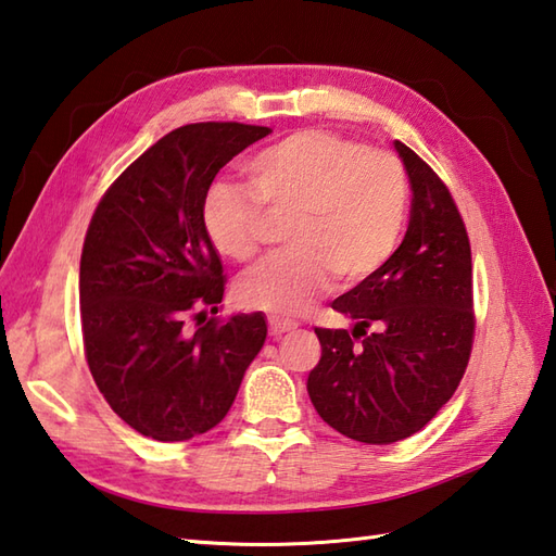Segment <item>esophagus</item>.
Wrapping results in <instances>:
<instances>
[{
	"mask_svg": "<svg viewBox=\"0 0 556 556\" xmlns=\"http://www.w3.org/2000/svg\"><path fill=\"white\" fill-rule=\"evenodd\" d=\"M296 327H299V323L285 320V317H277V315L269 317V334L271 337H281L285 332H291V329H296Z\"/></svg>",
	"mask_w": 556,
	"mask_h": 556,
	"instance_id": "esophagus-1",
	"label": "esophagus"
}]
</instances>
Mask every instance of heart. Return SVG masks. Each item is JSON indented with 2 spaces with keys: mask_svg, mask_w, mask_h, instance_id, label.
<instances>
[{
  "mask_svg": "<svg viewBox=\"0 0 556 556\" xmlns=\"http://www.w3.org/2000/svg\"><path fill=\"white\" fill-rule=\"evenodd\" d=\"M248 193L215 184L203 229L217 253L248 263L260 251L265 212L289 217V251L241 277L239 299L271 315H299L327 291L375 277L396 253L408 212L404 164L387 150L327 131H301L248 160Z\"/></svg>",
  "mask_w": 556,
  "mask_h": 556,
  "instance_id": "heart-1",
  "label": "heart"
}]
</instances>
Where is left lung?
<instances>
[{
  "label": "left lung",
  "mask_w": 556,
  "mask_h": 556,
  "mask_svg": "<svg viewBox=\"0 0 556 556\" xmlns=\"http://www.w3.org/2000/svg\"><path fill=\"white\" fill-rule=\"evenodd\" d=\"M410 184V222L392 260L339 296L353 329H323L308 375L320 418L365 444L416 434L454 396L473 346V267L468 233L442 184L394 140ZM374 329L370 330L369 327Z\"/></svg>",
  "instance_id": "1"
}]
</instances>
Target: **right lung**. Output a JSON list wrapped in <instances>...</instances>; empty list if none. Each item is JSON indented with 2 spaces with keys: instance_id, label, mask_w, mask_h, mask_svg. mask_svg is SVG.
Here are the masks:
<instances>
[{
  "instance_id": "right-lung-1",
  "label": "right lung",
  "mask_w": 556,
  "mask_h": 556,
  "mask_svg": "<svg viewBox=\"0 0 556 556\" xmlns=\"http://www.w3.org/2000/svg\"><path fill=\"white\" fill-rule=\"evenodd\" d=\"M267 134L236 122L176 128L112 184L90 219L78 285L88 368L116 416L150 440L215 428L265 344L263 313L193 334L184 320L195 305L217 311L224 296L222 260L203 229L210 184Z\"/></svg>"
}]
</instances>
